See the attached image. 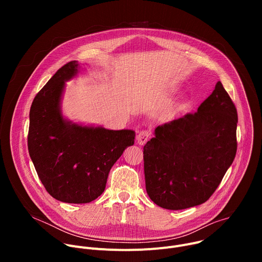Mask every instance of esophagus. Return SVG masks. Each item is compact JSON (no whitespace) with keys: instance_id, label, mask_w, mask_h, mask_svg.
<instances>
[{"instance_id":"1","label":"esophagus","mask_w":262,"mask_h":262,"mask_svg":"<svg viewBox=\"0 0 262 262\" xmlns=\"http://www.w3.org/2000/svg\"><path fill=\"white\" fill-rule=\"evenodd\" d=\"M151 133L149 130H142L137 135V141L139 145H145L146 142L150 138Z\"/></svg>"}]
</instances>
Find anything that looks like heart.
<instances>
[{
  "instance_id": "b5f03b06",
  "label": "heart",
  "mask_w": 262,
  "mask_h": 262,
  "mask_svg": "<svg viewBox=\"0 0 262 262\" xmlns=\"http://www.w3.org/2000/svg\"><path fill=\"white\" fill-rule=\"evenodd\" d=\"M185 107H186V104H185V103H179V104H177V105L172 110V113H173V114L179 113V112L183 111Z\"/></svg>"
}]
</instances>
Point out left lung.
I'll use <instances>...</instances> for the list:
<instances>
[{
  "mask_svg": "<svg viewBox=\"0 0 262 262\" xmlns=\"http://www.w3.org/2000/svg\"><path fill=\"white\" fill-rule=\"evenodd\" d=\"M236 126V107L221 82L196 113L158 126L143 148L149 198L172 210L206 202L235 158Z\"/></svg>",
  "mask_w": 262,
  "mask_h": 262,
  "instance_id": "left-lung-1",
  "label": "left lung"
}]
</instances>
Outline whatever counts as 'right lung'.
Returning <instances> with one entry per match:
<instances>
[{"label":"right lung","mask_w":262,"mask_h":262,"mask_svg":"<svg viewBox=\"0 0 262 262\" xmlns=\"http://www.w3.org/2000/svg\"><path fill=\"white\" fill-rule=\"evenodd\" d=\"M79 63L63 65L36 94L30 110L28 149L47 192L66 203H88L100 196L108 172L124 149L134 145L135 132L71 124L59 102Z\"/></svg>","instance_id":"right-lung-1"}]
</instances>
